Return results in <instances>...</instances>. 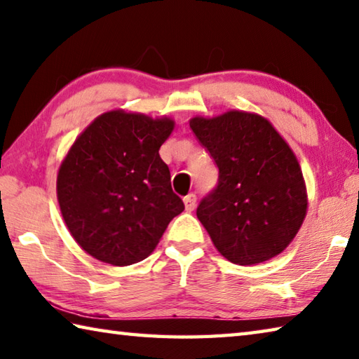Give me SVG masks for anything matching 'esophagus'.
I'll use <instances>...</instances> for the list:
<instances>
[{
	"label": "esophagus",
	"mask_w": 359,
	"mask_h": 359,
	"mask_svg": "<svg viewBox=\"0 0 359 359\" xmlns=\"http://www.w3.org/2000/svg\"><path fill=\"white\" fill-rule=\"evenodd\" d=\"M196 201H198V198H196V194H188L184 198V202H185V210L187 212H193L194 207H196Z\"/></svg>",
	"instance_id": "obj_1"
}]
</instances>
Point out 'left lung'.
Returning <instances> with one entry per match:
<instances>
[{
    "label": "left lung",
    "instance_id": "1",
    "mask_svg": "<svg viewBox=\"0 0 359 359\" xmlns=\"http://www.w3.org/2000/svg\"><path fill=\"white\" fill-rule=\"evenodd\" d=\"M189 128L219 168L198 207L217 252L241 266L277 257L297 235L308 196L296 154L268 118L229 110L194 116Z\"/></svg>",
    "mask_w": 359,
    "mask_h": 359
}]
</instances>
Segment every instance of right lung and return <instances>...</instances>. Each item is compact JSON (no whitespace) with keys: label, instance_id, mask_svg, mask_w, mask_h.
Wrapping results in <instances>:
<instances>
[{"label":"right lung","instance_id":"1","mask_svg":"<svg viewBox=\"0 0 359 359\" xmlns=\"http://www.w3.org/2000/svg\"><path fill=\"white\" fill-rule=\"evenodd\" d=\"M174 126L170 116L115 109L95 118L69 147L59 166L57 201L88 255L114 266L142 262L184 212L158 154Z\"/></svg>","mask_w":359,"mask_h":359}]
</instances>
